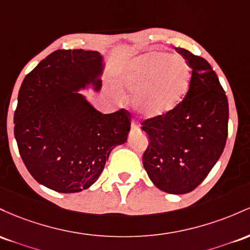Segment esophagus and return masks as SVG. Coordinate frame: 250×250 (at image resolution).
<instances>
[{"instance_id": "1", "label": "esophagus", "mask_w": 250, "mask_h": 250, "mask_svg": "<svg viewBox=\"0 0 250 250\" xmlns=\"http://www.w3.org/2000/svg\"><path fill=\"white\" fill-rule=\"evenodd\" d=\"M140 126L138 125V123L137 122H132V124H131V130L132 131H139Z\"/></svg>"}]
</instances>
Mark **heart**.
<instances>
[{"instance_id":"heart-1","label":"heart","mask_w":250,"mask_h":250,"mask_svg":"<svg viewBox=\"0 0 250 250\" xmlns=\"http://www.w3.org/2000/svg\"><path fill=\"white\" fill-rule=\"evenodd\" d=\"M191 71L184 59L162 53L134 58L119 77L120 87L137 97L146 118H161L177 108L189 91Z\"/></svg>"}]
</instances>
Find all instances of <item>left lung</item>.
I'll return each instance as SVG.
<instances>
[{
  "label": "left lung",
  "instance_id": "left-lung-1",
  "mask_svg": "<svg viewBox=\"0 0 250 250\" xmlns=\"http://www.w3.org/2000/svg\"><path fill=\"white\" fill-rule=\"evenodd\" d=\"M191 67L189 91L176 110L143 123L148 146L143 165L162 191L182 195L200 186L214 167L228 136V99L207 60L176 48Z\"/></svg>",
  "mask_w": 250,
  "mask_h": 250
}]
</instances>
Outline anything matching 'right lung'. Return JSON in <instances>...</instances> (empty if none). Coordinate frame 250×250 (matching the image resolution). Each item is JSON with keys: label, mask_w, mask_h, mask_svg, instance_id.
Segmentation results:
<instances>
[{"label": "right lung", "mask_w": 250, "mask_h": 250, "mask_svg": "<svg viewBox=\"0 0 250 250\" xmlns=\"http://www.w3.org/2000/svg\"><path fill=\"white\" fill-rule=\"evenodd\" d=\"M104 69L99 52L60 49L22 83L14 134L30 175L48 189L64 193L88 189L111 151L127 140V111L103 114L80 93L100 92Z\"/></svg>", "instance_id": "right-lung-1"}]
</instances>
